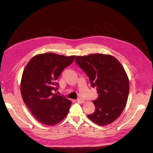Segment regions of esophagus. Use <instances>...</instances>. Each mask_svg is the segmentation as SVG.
Wrapping results in <instances>:
<instances>
[{"label":"esophagus","instance_id":"1","mask_svg":"<svg viewBox=\"0 0 153 153\" xmlns=\"http://www.w3.org/2000/svg\"><path fill=\"white\" fill-rule=\"evenodd\" d=\"M76 101H78V103H85V101L84 100H82V99H77Z\"/></svg>","mask_w":153,"mask_h":153}]
</instances>
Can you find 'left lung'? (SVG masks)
Segmentation results:
<instances>
[{
    "label": "left lung",
    "instance_id": "1",
    "mask_svg": "<svg viewBox=\"0 0 153 153\" xmlns=\"http://www.w3.org/2000/svg\"><path fill=\"white\" fill-rule=\"evenodd\" d=\"M75 61L98 94L92 101L94 112L87 117L99 126L113 123L121 115L128 98L129 82L122 64L112 55L102 53L76 56Z\"/></svg>",
    "mask_w": 153,
    "mask_h": 153
}]
</instances>
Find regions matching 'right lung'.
<instances>
[{
	"label": "right lung",
	"instance_id": "right-lung-1",
	"mask_svg": "<svg viewBox=\"0 0 153 153\" xmlns=\"http://www.w3.org/2000/svg\"><path fill=\"white\" fill-rule=\"evenodd\" d=\"M75 55L66 57L53 53L36 55L26 65L22 74L20 91L25 104L36 120L53 126L68 115L71 101L53 94L55 82L63 69L73 62Z\"/></svg>",
	"mask_w": 153,
	"mask_h": 153
}]
</instances>
